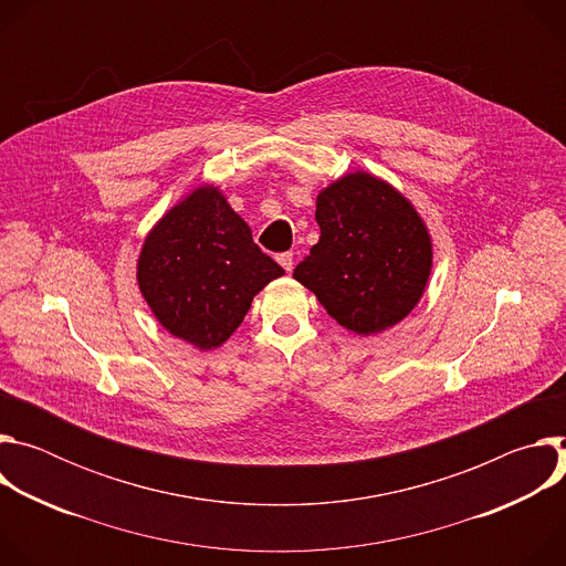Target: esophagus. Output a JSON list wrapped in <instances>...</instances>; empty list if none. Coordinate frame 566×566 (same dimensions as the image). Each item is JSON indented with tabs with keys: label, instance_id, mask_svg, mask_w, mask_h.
<instances>
[{
	"label": "esophagus",
	"instance_id": "obj_1",
	"mask_svg": "<svg viewBox=\"0 0 566 566\" xmlns=\"http://www.w3.org/2000/svg\"><path fill=\"white\" fill-rule=\"evenodd\" d=\"M277 262L282 264V269H284L286 273L293 271V253H280V255H277Z\"/></svg>",
	"mask_w": 566,
	"mask_h": 566
}]
</instances>
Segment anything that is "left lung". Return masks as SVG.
<instances>
[{
  "instance_id": "1",
  "label": "left lung",
  "mask_w": 566,
  "mask_h": 566,
  "mask_svg": "<svg viewBox=\"0 0 566 566\" xmlns=\"http://www.w3.org/2000/svg\"><path fill=\"white\" fill-rule=\"evenodd\" d=\"M319 239L293 271L352 334H380L410 315L432 271V239L408 197L349 172L315 199Z\"/></svg>"
}]
</instances>
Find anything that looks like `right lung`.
<instances>
[{
	"label": "right lung",
	"mask_w": 566,
	"mask_h": 566,
	"mask_svg": "<svg viewBox=\"0 0 566 566\" xmlns=\"http://www.w3.org/2000/svg\"><path fill=\"white\" fill-rule=\"evenodd\" d=\"M284 269L253 241L223 192L199 186L147 232L136 264L138 289L172 336L201 352L221 347L253 297Z\"/></svg>",
	"instance_id": "1"
}]
</instances>
